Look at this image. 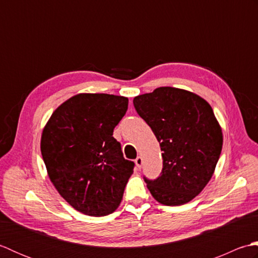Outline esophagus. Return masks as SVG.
<instances>
[{"instance_id": "obj_1", "label": "esophagus", "mask_w": 258, "mask_h": 258, "mask_svg": "<svg viewBox=\"0 0 258 258\" xmlns=\"http://www.w3.org/2000/svg\"><path fill=\"white\" fill-rule=\"evenodd\" d=\"M135 164H136V167L141 168L142 165H143V158H142L141 156H138V158L135 160Z\"/></svg>"}]
</instances>
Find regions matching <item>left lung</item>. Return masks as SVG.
I'll return each instance as SVG.
<instances>
[{"label":"left lung","mask_w":258,"mask_h":258,"mask_svg":"<svg viewBox=\"0 0 258 258\" xmlns=\"http://www.w3.org/2000/svg\"><path fill=\"white\" fill-rule=\"evenodd\" d=\"M133 103L163 152L161 176L145 178L147 188L163 205L186 204L210 182L222 152V127L212 106L193 92L171 86L135 96Z\"/></svg>","instance_id":"8db88e82"}]
</instances>
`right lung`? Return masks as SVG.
<instances>
[{
  "mask_svg": "<svg viewBox=\"0 0 258 258\" xmlns=\"http://www.w3.org/2000/svg\"><path fill=\"white\" fill-rule=\"evenodd\" d=\"M128 98L80 93L62 103L43 128L41 153L54 187L76 211L105 216L119 206L134 163L113 138Z\"/></svg>",
  "mask_w": 258,
  "mask_h": 258,
  "instance_id": "1",
  "label": "right lung"
}]
</instances>
